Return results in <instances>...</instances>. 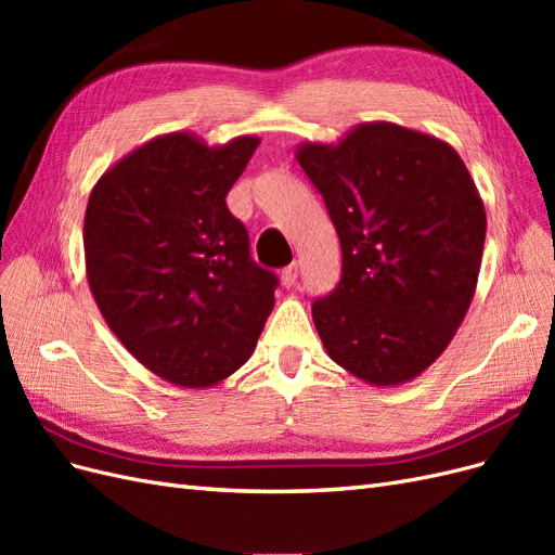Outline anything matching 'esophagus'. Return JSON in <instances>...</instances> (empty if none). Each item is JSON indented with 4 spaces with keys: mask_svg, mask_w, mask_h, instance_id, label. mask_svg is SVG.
<instances>
[{
    "mask_svg": "<svg viewBox=\"0 0 555 555\" xmlns=\"http://www.w3.org/2000/svg\"><path fill=\"white\" fill-rule=\"evenodd\" d=\"M280 280H282L284 287H292V284H296V280H298V263H289L287 268H284Z\"/></svg>",
    "mask_w": 555,
    "mask_h": 555,
    "instance_id": "obj_1",
    "label": "esophagus"
}]
</instances>
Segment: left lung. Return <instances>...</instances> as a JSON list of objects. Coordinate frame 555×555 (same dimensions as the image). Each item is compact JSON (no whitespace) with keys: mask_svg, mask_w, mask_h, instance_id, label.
<instances>
[{"mask_svg":"<svg viewBox=\"0 0 555 555\" xmlns=\"http://www.w3.org/2000/svg\"><path fill=\"white\" fill-rule=\"evenodd\" d=\"M296 159L343 247L338 287L312 304L326 354L373 386L418 377L477 289L486 210L467 166L447 141L382 120L300 143Z\"/></svg>","mask_w":555,"mask_h":555,"instance_id":"1","label":"left lung"}]
</instances>
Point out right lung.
<instances>
[{
  "instance_id": "add662e5",
  "label": "right lung",
  "mask_w": 555,
  "mask_h": 555,
  "mask_svg": "<svg viewBox=\"0 0 555 555\" xmlns=\"http://www.w3.org/2000/svg\"><path fill=\"white\" fill-rule=\"evenodd\" d=\"M259 143L162 133L115 162L88 201L82 247L96 308L133 359L182 389L236 373L275 306L278 278L249 259L224 201Z\"/></svg>"
}]
</instances>
